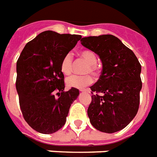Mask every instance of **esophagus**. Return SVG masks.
Returning a JSON list of instances; mask_svg holds the SVG:
<instances>
[{"mask_svg": "<svg viewBox=\"0 0 157 157\" xmlns=\"http://www.w3.org/2000/svg\"><path fill=\"white\" fill-rule=\"evenodd\" d=\"M81 92H87V93H90V89H81L80 90Z\"/></svg>", "mask_w": 157, "mask_h": 157, "instance_id": "esophagus-1", "label": "esophagus"}]
</instances>
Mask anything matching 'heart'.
Instances as JSON below:
<instances>
[{"label":"heart","instance_id":"b5f03b06","mask_svg":"<svg viewBox=\"0 0 157 157\" xmlns=\"http://www.w3.org/2000/svg\"><path fill=\"white\" fill-rule=\"evenodd\" d=\"M80 57L87 63V66L85 69V73H90L93 75H97L99 73V66L97 64V57L91 50H83L80 52ZM61 71L65 75H70L72 71V55L71 53H67L62 60L61 63ZM93 77L90 75L84 76H69L66 80V83L69 87L84 89L93 83Z\"/></svg>","mask_w":157,"mask_h":157}]
</instances>
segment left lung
Instances as JSON below:
<instances>
[{"label": "left lung", "instance_id": "8db88e82", "mask_svg": "<svg viewBox=\"0 0 157 157\" xmlns=\"http://www.w3.org/2000/svg\"><path fill=\"white\" fill-rule=\"evenodd\" d=\"M81 44L100 57L102 71L90 86L87 113L92 126L113 133L128 126L138 110L142 89L141 64L133 52L111 34L82 38Z\"/></svg>", "mask_w": 157, "mask_h": 157}]
</instances>
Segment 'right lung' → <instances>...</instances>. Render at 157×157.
<instances>
[{
    "mask_svg": "<svg viewBox=\"0 0 157 157\" xmlns=\"http://www.w3.org/2000/svg\"><path fill=\"white\" fill-rule=\"evenodd\" d=\"M81 35L42 32L29 42L16 63V90L25 120L44 134L62 128L79 90L64 91L62 60L76 46Z\"/></svg>",
    "mask_w": 157,
    "mask_h": 157,
    "instance_id": "add662e5",
    "label": "right lung"
}]
</instances>
